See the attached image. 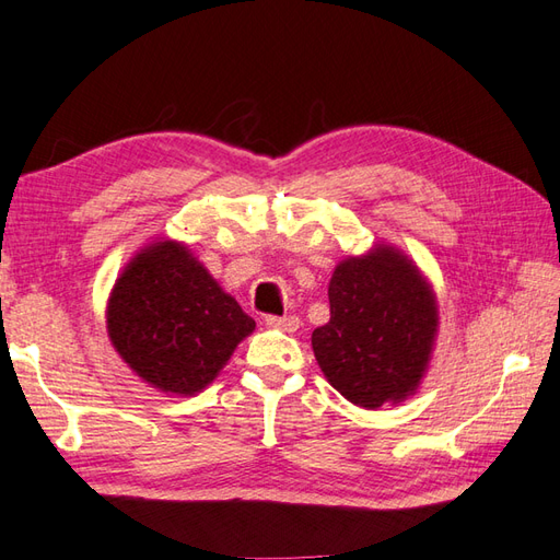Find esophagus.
<instances>
[{"mask_svg":"<svg viewBox=\"0 0 560 560\" xmlns=\"http://www.w3.org/2000/svg\"><path fill=\"white\" fill-rule=\"evenodd\" d=\"M266 325L276 327V330H282V332H294L299 327V318L296 316H268Z\"/></svg>","mask_w":560,"mask_h":560,"instance_id":"esophagus-1","label":"esophagus"}]
</instances>
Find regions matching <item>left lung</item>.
I'll list each match as a JSON object with an SVG mask.
<instances>
[{
	"label": "left lung",
	"mask_w": 560,
	"mask_h": 560,
	"mask_svg": "<svg viewBox=\"0 0 560 560\" xmlns=\"http://www.w3.org/2000/svg\"><path fill=\"white\" fill-rule=\"evenodd\" d=\"M327 296L330 320L311 335L327 383L363 408L413 397L440 330L438 294L413 258L377 242L335 266Z\"/></svg>",
	"instance_id": "left-lung-1"
}]
</instances>
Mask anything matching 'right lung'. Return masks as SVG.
Returning a JSON list of instances; mask_svg holds the SVG:
<instances>
[{
  "mask_svg": "<svg viewBox=\"0 0 560 560\" xmlns=\"http://www.w3.org/2000/svg\"><path fill=\"white\" fill-rule=\"evenodd\" d=\"M254 318L185 242L159 237L135 254L106 302V332L122 363L168 397L207 389Z\"/></svg>",
  "mask_w": 560,
  "mask_h": 560,
  "instance_id": "add662e5",
  "label": "right lung"
}]
</instances>
